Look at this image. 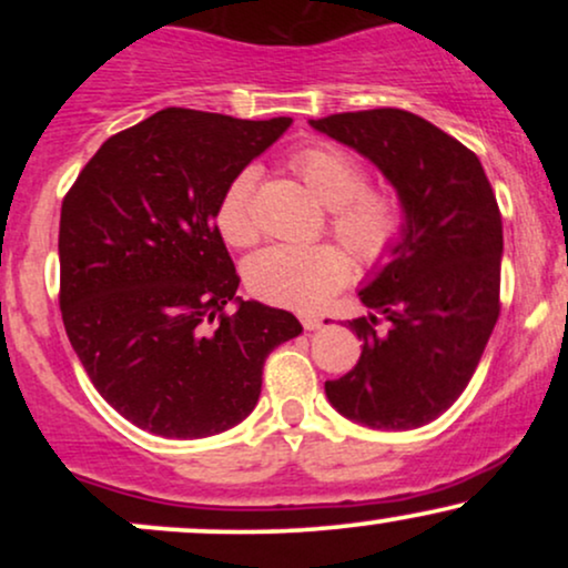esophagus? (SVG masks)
<instances>
[{
  "label": "esophagus",
  "mask_w": 568,
  "mask_h": 568,
  "mask_svg": "<svg viewBox=\"0 0 568 568\" xmlns=\"http://www.w3.org/2000/svg\"><path fill=\"white\" fill-rule=\"evenodd\" d=\"M302 325H304V331H317L323 325V317H317V315H302Z\"/></svg>",
  "instance_id": "1"
}]
</instances>
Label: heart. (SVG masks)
I'll return each mask as SVG.
<instances>
[{"label":"heart","mask_w":568,"mask_h":568,"mask_svg":"<svg viewBox=\"0 0 568 568\" xmlns=\"http://www.w3.org/2000/svg\"><path fill=\"white\" fill-rule=\"evenodd\" d=\"M291 168L306 189L331 207V230L361 264H379L400 243V200L384 189H366V175L349 154L328 143H312L293 152ZM256 171L243 168L221 192L216 230L226 243L245 247L256 240L253 216ZM352 277V262L338 245H270L245 262L251 293L291 310H317Z\"/></svg>","instance_id":"obj_1"}]
</instances>
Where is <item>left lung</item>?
<instances>
[{
    "instance_id": "1",
    "label": "left lung",
    "mask_w": 568,
    "mask_h": 568,
    "mask_svg": "<svg viewBox=\"0 0 568 568\" xmlns=\"http://www.w3.org/2000/svg\"><path fill=\"white\" fill-rule=\"evenodd\" d=\"M355 149L395 189L400 243L371 270L349 323L363 342L347 376L325 382L338 414L371 429H414L465 393L499 317L501 216L484 165L433 122L403 109L310 120ZM382 314L387 329H376Z\"/></svg>"
}]
</instances>
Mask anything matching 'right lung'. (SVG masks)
I'll list each match as a JSON object with an SVG mask.
<instances>
[{
	"label": "right lung",
	"mask_w": 568,
	"mask_h": 568,
	"mask_svg": "<svg viewBox=\"0 0 568 568\" xmlns=\"http://www.w3.org/2000/svg\"><path fill=\"white\" fill-rule=\"evenodd\" d=\"M291 122L162 109L103 143L63 197L69 342L103 400L146 433L194 440L240 425L266 355L302 334L291 312L237 296L213 219L232 175Z\"/></svg>",
	"instance_id": "add662e5"
}]
</instances>
